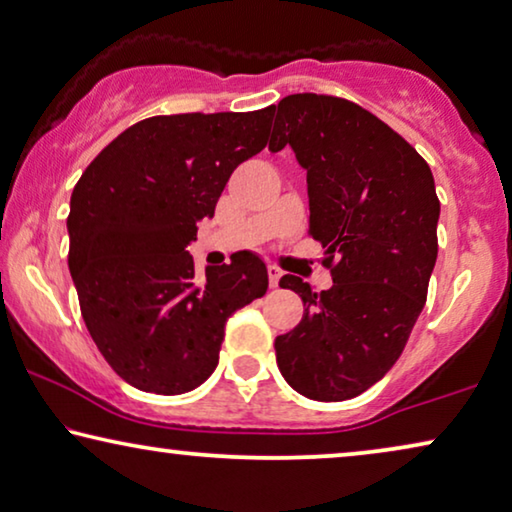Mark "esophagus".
Returning a JSON list of instances; mask_svg holds the SVG:
<instances>
[{"instance_id":"esophagus-1","label":"esophagus","mask_w":512,"mask_h":512,"mask_svg":"<svg viewBox=\"0 0 512 512\" xmlns=\"http://www.w3.org/2000/svg\"><path fill=\"white\" fill-rule=\"evenodd\" d=\"M280 269L278 266H269V282H271V287H278V282H280Z\"/></svg>"}]
</instances>
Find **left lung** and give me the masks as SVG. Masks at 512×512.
<instances>
[{"instance_id": "obj_1", "label": "left lung", "mask_w": 512, "mask_h": 512, "mask_svg": "<svg viewBox=\"0 0 512 512\" xmlns=\"http://www.w3.org/2000/svg\"><path fill=\"white\" fill-rule=\"evenodd\" d=\"M271 112L269 149L289 144L308 172L310 234L333 276L324 292L280 278L301 296L303 319L276 338V361L305 398L349 400L393 368L421 315L437 262L439 197L421 154L361 105L292 94Z\"/></svg>"}]
</instances>
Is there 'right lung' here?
<instances>
[{"label":"right lung","instance_id":"1","mask_svg":"<svg viewBox=\"0 0 512 512\" xmlns=\"http://www.w3.org/2000/svg\"><path fill=\"white\" fill-rule=\"evenodd\" d=\"M271 108L142 119L75 183L68 269L82 319L112 370L140 391L179 395L204 384L227 319L266 294L257 255L197 278L186 246L236 167L266 147Z\"/></svg>","mask_w":512,"mask_h":512}]
</instances>
